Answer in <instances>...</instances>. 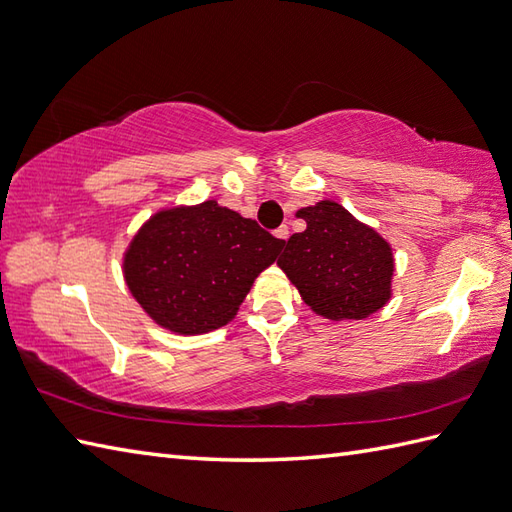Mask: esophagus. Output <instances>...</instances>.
<instances>
[{"instance_id":"esophagus-1","label":"esophagus","mask_w":512,"mask_h":512,"mask_svg":"<svg viewBox=\"0 0 512 512\" xmlns=\"http://www.w3.org/2000/svg\"><path fill=\"white\" fill-rule=\"evenodd\" d=\"M275 235L279 237V240H281V242H285V240H288V237H290V229H288V227H285V224H283V227H279V229L275 231Z\"/></svg>"}]
</instances>
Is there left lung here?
<instances>
[{
    "label": "left lung",
    "instance_id": "1",
    "mask_svg": "<svg viewBox=\"0 0 512 512\" xmlns=\"http://www.w3.org/2000/svg\"><path fill=\"white\" fill-rule=\"evenodd\" d=\"M305 231L294 233L279 268L303 301L331 320H362L388 303L395 259L382 235L334 200L296 211Z\"/></svg>",
    "mask_w": 512,
    "mask_h": 512
}]
</instances>
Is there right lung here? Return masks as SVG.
Here are the masks:
<instances>
[{"label":"right lung","mask_w":512,"mask_h":512,"mask_svg":"<svg viewBox=\"0 0 512 512\" xmlns=\"http://www.w3.org/2000/svg\"><path fill=\"white\" fill-rule=\"evenodd\" d=\"M283 244L216 200L172 207L137 231L124 255V279L157 325L181 336L207 334L235 318Z\"/></svg>","instance_id":"obj_1"}]
</instances>
